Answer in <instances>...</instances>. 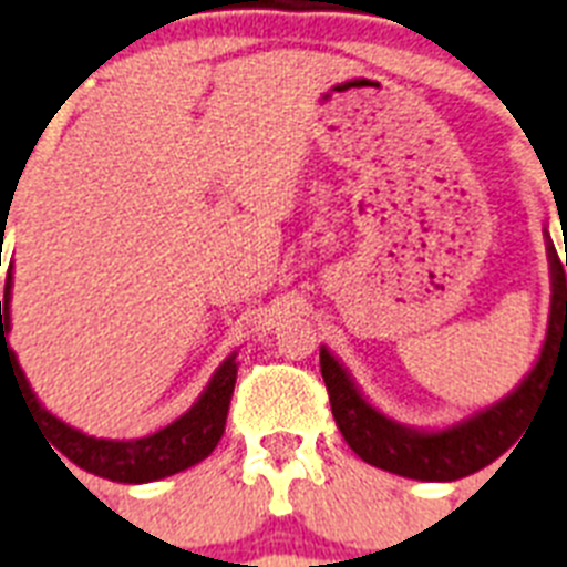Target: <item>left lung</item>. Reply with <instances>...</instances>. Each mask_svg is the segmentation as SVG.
Returning <instances> with one entry per match:
<instances>
[{"instance_id":"8db88e82","label":"left lung","mask_w":567,"mask_h":567,"mask_svg":"<svg viewBox=\"0 0 567 567\" xmlns=\"http://www.w3.org/2000/svg\"><path fill=\"white\" fill-rule=\"evenodd\" d=\"M550 261V317L548 334L542 342L534 369L525 380L504 394L502 401L478 409L446 430H415L386 417L365 401L351 374L331 351L320 349V372L326 380L331 412L342 437L365 464L415 482H455L478 473L507 453L534 417L542 389L556 374H567V282L563 259L556 256L554 239L545 233ZM567 265V247H565Z\"/></svg>"}]
</instances>
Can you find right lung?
Wrapping results in <instances>:
<instances>
[{
  "label": "right lung",
  "instance_id": "add662e5",
  "mask_svg": "<svg viewBox=\"0 0 567 567\" xmlns=\"http://www.w3.org/2000/svg\"><path fill=\"white\" fill-rule=\"evenodd\" d=\"M11 270L13 265L8 268L4 297L0 299V380L2 369H8L17 378L28 406L33 409L37 421L42 423V430L49 435L51 446L58 450L54 454L56 458L65 455L80 470L100 475V478H109V482L146 484L193 467V464L204 461L216 450V444L225 435L227 409H230L236 372H239L236 351L227 357L225 363L218 365L216 374L207 383V389L202 392V398L184 415L175 417L173 423H166L164 430L144 437H130V441L85 435V432L74 430V426H69V423L60 421V417L51 415L49 409L42 406L40 398L33 394L31 383H28L25 372H22V365H19L17 354L4 342V337L11 334Z\"/></svg>",
  "mask_w": 567,
  "mask_h": 567
}]
</instances>
